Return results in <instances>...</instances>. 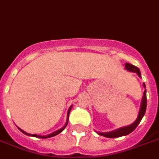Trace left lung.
<instances>
[{
    "label": "left lung",
    "instance_id": "obj_1",
    "mask_svg": "<svg viewBox=\"0 0 159 159\" xmlns=\"http://www.w3.org/2000/svg\"><path fill=\"white\" fill-rule=\"evenodd\" d=\"M125 70H129L130 72H134V73H137L138 75L141 78V73L140 70L138 67H136L134 65L129 64V63H126L125 64ZM144 87L146 88V85L145 83H143ZM146 90L145 89L144 91V95H143V98L142 101V104H141V108L139 110V114L138 116L137 120L134 122L133 124H131L130 125H128V126H125V127L120 128V129H116L114 131H111V132H107V133H98L99 135H102V136H104L106 138H118L121 137V136H124V135H127L129 134H130L132 131L136 129V127L138 126L139 123H140L141 120L143 118L145 113H146Z\"/></svg>",
    "mask_w": 159,
    "mask_h": 159
}]
</instances>
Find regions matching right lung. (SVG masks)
Here are the masks:
<instances>
[{
	"instance_id": "obj_1",
	"label": "right lung",
	"mask_w": 159,
	"mask_h": 159,
	"mask_svg": "<svg viewBox=\"0 0 159 159\" xmlns=\"http://www.w3.org/2000/svg\"><path fill=\"white\" fill-rule=\"evenodd\" d=\"M72 107V106H71ZM71 107H70V109H69V111H68V114H67V117H68V118H67V121H66V125H65L64 127L61 128V129H58V130L55 131V132H53V134H50L49 135H46V136H41V135H38V134H30L26 133V132H25L24 130H22V129H20V128H18L19 129H20V131H21L22 133L28 135V136H33V137H36V138H39V139H48V138H51V137H53V136H55V135L58 134H60L61 131L64 130L65 128L66 127V125H67V124H68V119H69V114H70V110H71Z\"/></svg>"
}]
</instances>
